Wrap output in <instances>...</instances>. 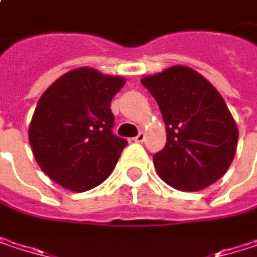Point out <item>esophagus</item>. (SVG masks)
<instances>
[{
    "label": "esophagus",
    "mask_w": 257,
    "mask_h": 257,
    "mask_svg": "<svg viewBox=\"0 0 257 257\" xmlns=\"http://www.w3.org/2000/svg\"><path fill=\"white\" fill-rule=\"evenodd\" d=\"M144 138H146V134H144L143 131H140V132H138V135L134 138V141H135V143H143V141H144Z\"/></svg>",
    "instance_id": "1"
}]
</instances>
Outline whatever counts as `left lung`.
<instances>
[{"label":"left lung","mask_w":257,"mask_h":257,"mask_svg":"<svg viewBox=\"0 0 257 257\" xmlns=\"http://www.w3.org/2000/svg\"><path fill=\"white\" fill-rule=\"evenodd\" d=\"M141 84L156 99L167 128L165 147L153 155L167 184L196 192L223 177L236 150L238 129L222 95L189 67H171Z\"/></svg>","instance_id":"8db88e82"}]
</instances>
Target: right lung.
Returning a JSON list of instances; mask_svg holds the SVG:
<instances>
[{"instance_id":"obj_1","label":"right lung","mask_w":257,"mask_h":257,"mask_svg":"<svg viewBox=\"0 0 257 257\" xmlns=\"http://www.w3.org/2000/svg\"><path fill=\"white\" fill-rule=\"evenodd\" d=\"M123 84V78L77 68L43 93L29 125V144L40 168L55 183L84 192L111 174L128 146L111 131L110 104Z\"/></svg>"}]
</instances>
